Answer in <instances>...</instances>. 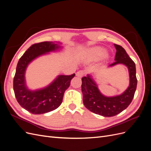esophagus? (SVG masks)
I'll return each mask as SVG.
<instances>
[{"label":"esophagus","mask_w":151,"mask_h":151,"mask_svg":"<svg viewBox=\"0 0 151 151\" xmlns=\"http://www.w3.org/2000/svg\"><path fill=\"white\" fill-rule=\"evenodd\" d=\"M84 75V72L83 70H79L76 73V76L78 77H82Z\"/></svg>","instance_id":"obj_1"}]
</instances>
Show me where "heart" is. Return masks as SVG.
Wrapping results in <instances>:
<instances>
[{
	"instance_id": "heart-1",
	"label": "heart",
	"mask_w": 151,
	"mask_h": 151,
	"mask_svg": "<svg viewBox=\"0 0 151 151\" xmlns=\"http://www.w3.org/2000/svg\"><path fill=\"white\" fill-rule=\"evenodd\" d=\"M106 50L102 47H94L89 48L85 53L84 58L88 62H95L100 60L105 54Z\"/></svg>"
}]
</instances>
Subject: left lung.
<instances>
[{
  "instance_id": "1",
  "label": "left lung",
  "mask_w": 151,
  "mask_h": 151,
  "mask_svg": "<svg viewBox=\"0 0 151 151\" xmlns=\"http://www.w3.org/2000/svg\"><path fill=\"white\" fill-rule=\"evenodd\" d=\"M116 50L115 62L108 67L118 64L125 65L129 70L130 84L128 88L120 95L108 97L103 95L96 81L90 74L82 78L81 89L83 94V103L89 111L105 117H111L119 114L125 109L134 98L137 80L134 62L128 55L125 50L118 45L114 44Z\"/></svg>"
}]
</instances>
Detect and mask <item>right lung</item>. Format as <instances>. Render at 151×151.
Masks as SVG:
<instances>
[{
  "mask_svg": "<svg viewBox=\"0 0 151 151\" xmlns=\"http://www.w3.org/2000/svg\"><path fill=\"white\" fill-rule=\"evenodd\" d=\"M61 43L44 42L34 44L26 50L17 63L14 77L13 88L17 102L26 110L35 114L46 113L57 109L61 104L65 91L70 86L75 74L59 75L45 88L30 90L26 86L25 72L35 59L50 52L60 50Z\"/></svg>",
  "mask_w": 151,
  "mask_h": 151,
  "instance_id": "right-lung-1",
  "label": "right lung"
}]
</instances>
